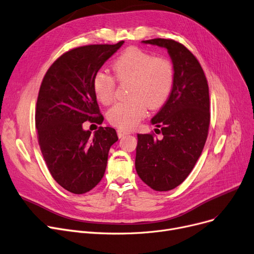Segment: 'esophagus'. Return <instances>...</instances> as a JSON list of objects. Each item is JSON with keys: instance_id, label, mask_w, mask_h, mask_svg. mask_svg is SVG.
Instances as JSON below:
<instances>
[{"instance_id": "1", "label": "esophagus", "mask_w": 254, "mask_h": 254, "mask_svg": "<svg viewBox=\"0 0 254 254\" xmlns=\"http://www.w3.org/2000/svg\"><path fill=\"white\" fill-rule=\"evenodd\" d=\"M130 132L129 131H126V130H122V129H118L117 130V134L119 137H123L125 135H127V134H129Z\"/></svg>"}]
</instances>
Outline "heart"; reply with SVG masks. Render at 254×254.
<instances>
[{"label":"heart","instance_id":"b5f03b06","mask_svg":"<svg viewBox=\"0 0 254 254\" xmlns=\"http://www.w3.org/2000/svg\"><path fill=\"white\" fill-rule=\"evenodd\" d=\"M112 69L119 82L130 81L129 99L115 104L107 116L110 124L119 129L129 130L137 126L147 108L152 111L161 109L172 93L175 69L167 58L156 57L138 47H129L115 59ZM92 89L103 106L114 101L116 81L109 73L97 71Z\"/></svg>","mask_w":254,"mask_h":254}]
</instances>
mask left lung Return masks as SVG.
Listing matches in <instances>:
<instances>
[{"label":"left lung","mask_w":254,"mask_h":254,"mask_svg":"<svg viewBox=\"0 0 254 254\" xmlns=\"http://www.w3.org/2000/svg\"><path fill=\"white\" fill-rule=\"evenodd\" d=\"M143 43L166 48L175 69L172 93L152 119L163 138L137 134L135 158L141 181L165 191L186 180L202 154L210 125L209 88L198 59L182 43L161 38Z\"/></svg>","instance_id":"1"}]
</instances>
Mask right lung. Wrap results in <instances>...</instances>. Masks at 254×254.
Instances as JSON below:
<instances>
[{"instance_id": "1", "label": "right lung", "mask_w": 254, "mask_h": 254, "mask_svg": "<svg viewBox=\"0 0 254 254\" xmlns=\"http://www.w3.org/2000/svg\"><path fill=\"white\" fill-rule=\"evenodd\" d=\"M123 43L70 49L51 64L41 83L35 116L39 145L55 182L72 193L98 185L110 147L118 140L114 128L98 127L92 135L82 126L103 122L92 81Z\"/></svg>"}]
</instances>
